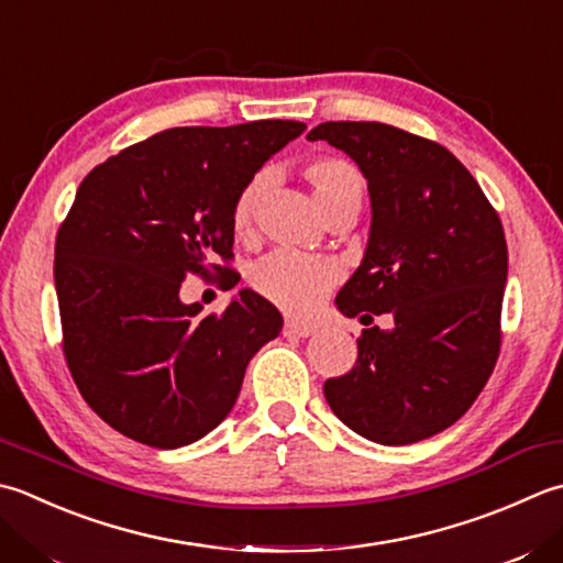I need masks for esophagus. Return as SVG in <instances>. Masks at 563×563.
I'll return each mask as SVG.
<instances>
[{
  "label": "esophagus",
  "instance_id": "obj_1",
  "mask_svg": "<svg viewBox=\"0 0 563 563\" xmlns=\"http://www.w3.org/2000/svg\"><path fill=\"white\" fill-rule=\"evenodd\" d=\"M317 332L314 324H307V322H297V319H285V327H283V334L285 336H297V339H307Z\"/></svg>",
  "mask_w": 563,
  "mask_h": 563
}]
</instances>
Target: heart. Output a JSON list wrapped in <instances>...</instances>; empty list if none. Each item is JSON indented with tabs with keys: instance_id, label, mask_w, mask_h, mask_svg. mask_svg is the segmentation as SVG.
Returning <instances> with one entry per match:
<instances>
[{
	"instance_id": "b5f03b06",
	"label": "heart",
	"mask_w": 563,
	"mask_h": 563,
	"mask_svg": "<svg viewBox=\"0 0 563 563\" xmlns=\"http://www.w3.org/2000/svg\"><path fill=\"white\" fill-rule=\"evenodd\" d=\"M307 178L312 183L314 200L327 214L329 209L341 205H361L363 180L361 173L349 161L341 158H317L307 168ZM268 187V175L258 173L241 187V192L231 209V229L236 236H246L253 229L261 197ZM339 271L334 263L307 256L300 251L278 249L263 256L251 268V288L278 305L280 310L292 314H307L324 300L329 288L336 283Z\"/></svg>"
}]
</instances>
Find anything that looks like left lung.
<instances>
[{"instance_id": "1", "label": "left lung", "mask_w": 563, "mask_h": 563, "mask_svg": "<svg viewBox=\"0 0 563 563\" xmlns=\"http://www.w3.org/2000/svg\"><path fill=\"white\" fill-rule=\"evenodd\" d=\"M307 139L344 151L368 183V244L336 310L361 322L390 312L395 322L363 329L356 366L329 378L324 398L371 442H422L466 415L498 361L503 224L434 141L378 121H324Z\"/></svg>"}]
</instances>
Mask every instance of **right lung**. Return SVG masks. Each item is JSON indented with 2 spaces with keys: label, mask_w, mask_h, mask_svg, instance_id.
Listing matches in <instances>:
<instances>
[{
  "label": "right lung",
  "mask_w": 563,
  "mask_h": 563,
  "mask_svg": "<svg viewBox=\"0 0 563 563\" xmlns=\"http://www.w3.org/2000/svg\"><path fill=\"white\" fill-rule=\"evenodd\" d=\"M302 121L178 126L87 175L55 239L63 351L85 402L134 442L187 446L222 424L283 317L249 288L222 314L185 305L190 273L231 258V209ZM227 268L222 271V275Z\"/></svg>",
  "instance_id": "1"
}]
</instances>
